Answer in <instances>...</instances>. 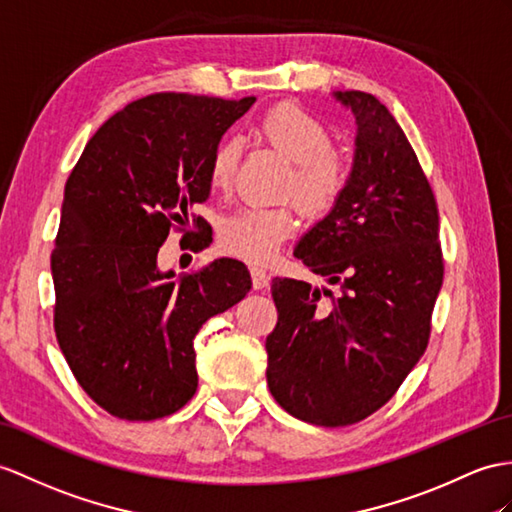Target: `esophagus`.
<instances>
[{
	"mask_svg": "<svg viewBox=\"0 0 512 512\" xmlns=\"http://www.w3.org/2000/svg\"><path fill=\"white\" fill-rule=\"evenodd\" d=\"M252 284H254V289H256V291H263V289H267V284H269V273H267L265 269H258V267H254V269H252Z\"/></svg>",
	"mask_w": 512,
	"mask_h": 512,
	"instance_id": "1",
	"label": "esophagus"
}]
</instances>
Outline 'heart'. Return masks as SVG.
<instances>
[{
	"mask_svg": "<svg viewBox=\"0 0 512 512\" xmlns=\"http://www.w3.org/2000/svg\"><path fill=\"white\" fill-rule=\"evenodd\" d=\"M260 132L280 152L295 162L289 193L308 213L321 215L334 206L347 184L343 158L332 152V134L326 123L308 110L280 104L260 121ZM243 152L239 139H226L210 158V184L228 191ZM297 228L291 208L247 206L228 215L219 226V245L226 254L252 265H267L278 256L282 243Z\"/></svg>",
	"mask_w": 512,
	"mask_h": 512,
	"instance_id": "b5f03b06",
	"label": "heart"
}]
</instances>
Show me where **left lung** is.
<instances>
[{"mask_svg":"<svg viewBox=\"0 0 512 512\" xmlns=\"http://www.w3.org/2000/svg\"><path fill=\"white\" fill-rule=\"evenodd\" d=\"M332 97L356 119L352 171L293 254L341 295L276 278L278 323L265 343L273 400L323 428L391 400L426 352L443 284L439 210L406 134L373 95Z\"/></svg>","mask_w":512,"mask_h":512,"instance_id":"8db88e82","label":"left lung"}]
</instances>
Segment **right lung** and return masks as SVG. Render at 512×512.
Returning a JSON list of instances; mask_svg holds the SVG:
<instances>
[{"instance_id":"1","label":"right lung","mask_w":512,"mask_h":512,"mask_svg":"<svg viewBox=\"0 0 512 512\" xmlns=\"http://www.w3.org/2000/svg\"><path fill=\"white\" fill-rule=\"evenodd\" d=\"M254 102L136 99L93 134L67 180L52 252L56 339L82 389L119 419L152 421L189 402L195 334L252 289L241 260L176 276L158 267V249L208 199L210 158ZM193 245H208L204 230Z\"/></svg>"}]
</instances>
